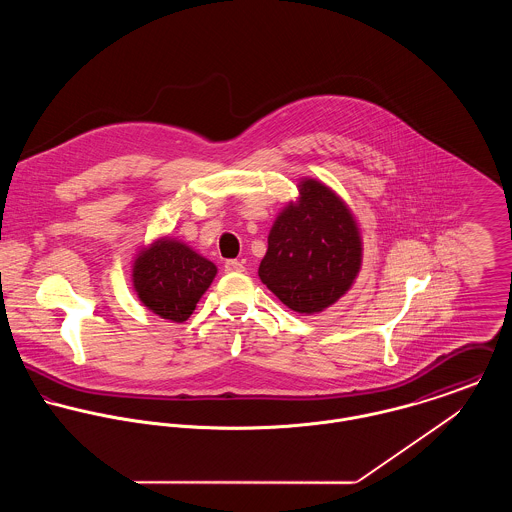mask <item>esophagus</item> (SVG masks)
<instances>
[{
    "mask_svg": "<svg viewBox=\"0 0 512 512\" xmlns=\"http://www.w3.org/2000/svg\"><path fill=\"white\" fill-rule=\"evenodd\" d=\"M224 272H244V264L240 260H226L224 262Z\"/></svg>",
    "mask_w": 512,
    "mask_h": 512,
    "instance_id": "obj_1",
    "label": "esophagus"
}]
</instances>
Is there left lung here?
I'll return each mask as SVG.
<instances>
[{"label":"left lung","instance_id":"8db88e82","mask_svg":"<svg viewBox=\"0 0 512 512\" xmlns=\"http://www.w3.org/2000/svg\"><path fill=\"white\" fill-rule=\"evenodd\" d=\"M297 191L270 228L258 276L284 305L313 315L355 284L363 238L349 205L331 187L303 177Z\"/></svg>","mask_w":512,"mask_h":512}]
</instances>
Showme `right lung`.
I'll use <instances>...</instances> for the list:
<instances>
[{
	"label": "right lung",
	"instance_id": "obj_1",
	"mask_svg": "<svg viewBox=\"0 0 512 512\" xmlns=\"http://www.w3.org/2000/svg\"><path fill=\"white\" fill-rule=\"evenodd\" d=\"M217 276V266L189 244L159 236L142 246L132 264V284L140 301L161 319L183 323Z\"/></svg>",
	"mask_w": 512,
	"mask_h": 512
}]
</instances>
